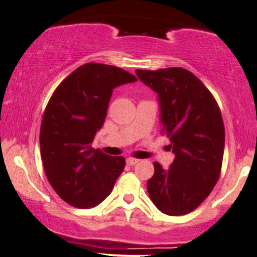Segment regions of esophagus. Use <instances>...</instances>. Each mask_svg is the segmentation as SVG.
Returning <instances> with one entry per match:
<instances>
[{
  "label": "esophagus",
  "mask_w": 257,
  "mask_h": 257,
  "mask_svg": "<svg viewBox=\"0 0 257 257\" xmlns=\"http://www.w3.org/2000/svg\"><path fill=\"white\" fill-rule=\"evenodd\" d=\"M138 162H139V159H136V158H127V159H126V164L131 165V166L136 165Z\"/></svg>",
  "instance_id": "esophagus-1"
}]
</instances>
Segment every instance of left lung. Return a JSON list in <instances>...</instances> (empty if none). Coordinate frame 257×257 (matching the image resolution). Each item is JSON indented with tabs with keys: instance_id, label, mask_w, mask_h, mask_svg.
<instances>
[{
	"instance_id": "1",
	"label": "left lung",
	"mask_w": 257,
	"mask_h": 257,
	"mask_svg": "<svg viewBox=\"0 0 257 257\" xmlns=\"http://www.w3.org/2000/svg\"><path fill=\"white\" fill-rule=\"evenodd\" d=\"M136 73L158 94L162 133L170 138L175 153L169 170L153 163L149 196L166 215L189 214L208 197L221 175L225 141L221 109L211 92L188 69Z\"/></svg>"
}]
</instances>
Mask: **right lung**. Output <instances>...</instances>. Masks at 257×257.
<instances>
[{
  "label": "right lung",
  "instance_id": "add662e5",
  "mask_svg": "<svg viewBox=\"0 0 257 257\" xmlns=\"http://www.w3.org/2000/svg\"><path fill=\"white\" fill-rule=\"evenodd\" d=\"M137 78L114 66L88 62L72 72L49 99L40 130L43 169L52 188L69 205L100 204L112 192L125 158L92 148L104 124L113 88Z\"/></svg>",
  "mask_w": 257,
  "mask_h": 257
}]
</instances>
